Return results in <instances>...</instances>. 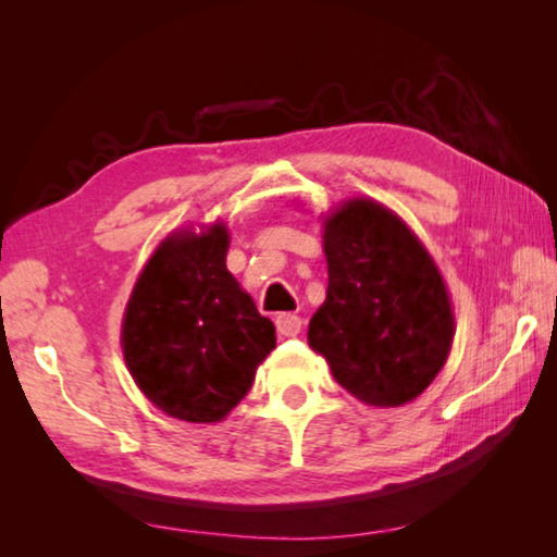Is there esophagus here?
<instances>
[{
  "label": "esophagus",
  "mask_w": 557,
  "mask_h": 557,
  "mask_svg": "<svg viewBox=\"0 0 557 557\" xmlns=\"http://www.w3.org/2000/svg\"><path fill=\"white\" fill-rule=\"evenodd\" d=\"M275 324H277L280 336H297L301 329V317L292 314V312H282V314H277Z\"/></svg>",
  "instance_id": "1"
}]
</instances>
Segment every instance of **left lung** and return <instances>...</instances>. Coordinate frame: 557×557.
I'll use <instances>...</instances> for the list:
<instances>
[{"instance_id":"1","label":"left lung","mask_w":557,"mask_h":557,"mask_svg":"<svg viewBox=\"0 0 557 557\" xmlns=\"http://www.w3.org/2000/svg\"><path fill=\"white\" fill-rule=\"evenodd\" d=\"M326 301L309 322V346L358 400L395 408L428 388L455 336L435 262L398 215L351 201L324 228Z\"/></svg>"}]
</instances>
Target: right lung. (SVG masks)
Masks as SVG:
<instances>
[{
	"mask_svg": "<svg viewBox=\"0 0 557 557\" xmlns=\"http://www.w3.org/2000/svg\"><path fill=\"white\" fill-rule=\"evenodd\" d=\"M225 250L223 225L166 238L122 324L132 379L159 410L186 422L225 418L275 348V326L225 268Z\"/></svg>",
	"mask_w": 557,
	"mask_h": 557,
	"instance_id": "add662e5",
	"label": "right lung"
}]
</instances>
